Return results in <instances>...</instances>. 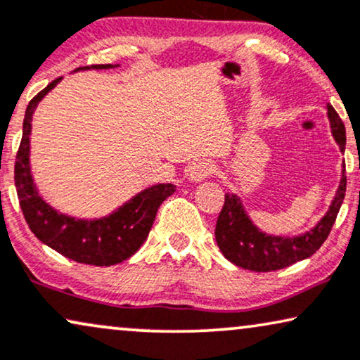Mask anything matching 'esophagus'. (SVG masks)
I'll return each mask as SVG.
<instances>
[{"instance_id": "obj_1", "label": "esophagus", "mask_w": 360, "mask_h": 360, "mask_svg": "<svg viewBox=\"0 0 360 360\" xmlns=\"http://www.w3.org/2000/svg\"><path fill=\"white\" fill-rule=\"evenodd\" d=\"M214 171H216V167H214L211 161H199V162H195L193 167H191L189 179L193 181V183H199V181L212 176Z\"/></svg>"}]
</instances>
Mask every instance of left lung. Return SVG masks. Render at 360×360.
<instances>
[{"mask_svg":"<svg viewBox=\"0 0 360 360\" xmlns=\"http://www.w3.org/2000/svg\"><path fill=\"white\" fill-rule=\"evenodd\" d=\"M327 115L334 139L338 141L340 151L345 149V127L335 109L327 106ZM345 171V166H344ZM347 177L342 172L338 194L332 201L329 211L309 233L297 238H277L261 233L252 224L243 204L236 194L226 193L224 206L216 222V240L226 259L236 266L256 272H271L292 266L294 262L311 257L324 244L340 206H342Z\"/></svg>","mask_w":360,"mask_h":360,"instance_id":"obj_1","label":"left lung"}]
</instances>
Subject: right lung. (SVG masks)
I'll list each match as a JSON object with an SVG mask.
<instances>
[{
  "instance_id": "obj_1",
  "label": "right lung",
  "mask_w": 360,
  "mask_h": 360,
  "mask_svg": "<svg viewBox=\"0 0 360 360\" xmlns=\"http://www.w3.org/2000/svg\"><path fill=\"white\" fill-rule=\"evenodd\" d=\"M91 68L106 70L111 65H93ZM59 79L61 78H56L39 91L26 108L22 138L15 161V186L22 216L41 243L65 257L91 266H115L141 248L151 231L159 206L174 193L176 186L158 184L144 189L111 216L99 221H76L49 207L36 193L30 174V133L36 104Z\"/></svg>"
}]
</instances>
